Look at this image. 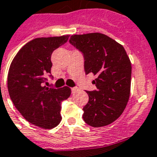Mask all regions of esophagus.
Listing matches in <instances>:
<instances>
[{"label":"esophagus","instance_id":"obj_1","mask_svg":"<svg viewBox=\"0 0 157 157\" xmlns=\"http://www.w3.org/2000/svg\"><path fill=\"white\" fill-rule=\"evenodd\" d=\"M77 90H78L77 87H72V88H71V92H72V93H74V92H76Z\"/></svg>","mask_w":157,"mask_h":157}]
</instances>
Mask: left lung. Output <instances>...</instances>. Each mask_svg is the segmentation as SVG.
<instances>
[{
  "mask_svg": "<svg viewBox=\"0 0 157 157\" xmlns=\"http://www.w3.org/2000/svg\"><path fill=\"white\" fill-rule=\"evenodd\" d=\"M70 43L83 55L85 74L97 75V90L89 92L82 108L85 123L95 128L116 120L124 110L130 95V59L122 45L106 35L92 33L72 35Z\"/></svg>",
  "mask_w": 157,
  "mask_h": 157,
  "instance_id": "left-lung-1",
  "label": "left lung"
}]
</instances>
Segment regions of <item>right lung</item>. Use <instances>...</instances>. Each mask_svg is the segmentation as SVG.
I'll return each instance as SVG.
<instances>
[{
	"label": "right lung",
	"mask_w": 157,
	"mask_h": 157,
	"mask_svg": "<svg viewBox=\"0 0 157 157\" xmlns=\"http://www.w3.org/2000/svg\"><path fill=\"white\" fill-rule=\"evenodd\" d=\"M69 35L37 37L19 50L12 60L7 86L10 99L24 118L40 128L51 129L61 121V102L71 94L70 87H47L52 77V52L65 44Z\"/></svg>",
	"instance_id": "right-lung-1"
}]
</instances>
